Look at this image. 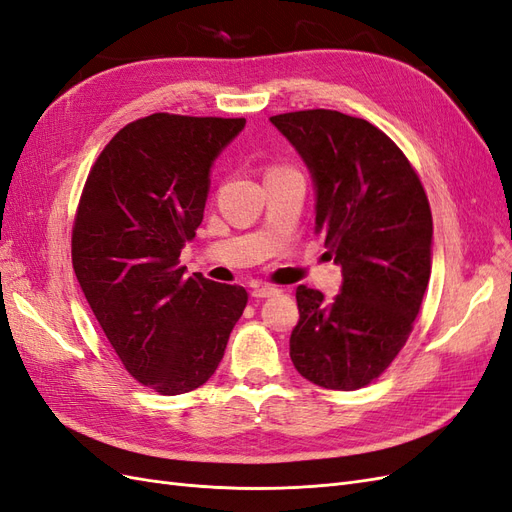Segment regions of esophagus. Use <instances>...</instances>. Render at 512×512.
<instances>
[{
    "mask_svg": "<svg viewBox=\"0 0 512 512\" xmlns=\"http://www.w3.org/2000/svg\"><path fill=\"white\" fill-rule=\"evenodd\" d=\"M277 292H280V290L269 286V284H260V286H254L252 297H254V299H269V297H275Z\"/></svg>",
    "mask_w": 512,
    "mask_h": 512,
    "instance_id": "esophagus-1",
    "label": "esophagus"
}]
</instances>
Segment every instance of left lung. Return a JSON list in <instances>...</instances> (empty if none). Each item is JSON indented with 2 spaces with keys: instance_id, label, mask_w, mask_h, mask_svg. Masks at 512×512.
<instances>
[{
  "instance_id": "left-lung-1",
  "label": "left lung",
  "mask_w": 512,
  "mask_h": 512,
  "mask_svg": "<svg viewBox=\"0 0 512 512\" xmlns=\"http://www.w3.org/2000/svg\"><path fill=\"white\" fill-rule=\"evenodd\" d=\"M316 183V235L342 267L327 303L299 286L290 359L324 389H363L408 342L431 275V209L414 166L374 123L329 108L271 117Z\"/></svg>"
}]
</instances>
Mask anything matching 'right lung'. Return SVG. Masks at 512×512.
<instances>
[{"mask_svg": "<svg viewBox=\"0 0 512 512\" xmlns=\"http://www.w3.org/2000/svg\"><path fill=\"white\" fill-rule=\"evenodd\" d=\"M243 117L153 113L123 126L91 166L72 226V267L128 374L181 395L218 369L247 305L243 286L185 277L209 168Z\"/></svg>", "mask_w": 512, "mask_h": 512, "instance_id": "right-lung-1", "label": "right lung"}]
</instances>
